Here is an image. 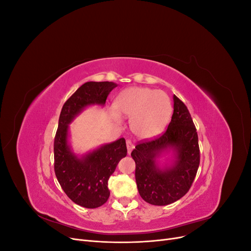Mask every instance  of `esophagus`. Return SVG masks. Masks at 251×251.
Wrapping results in <instances>:
<instances>
[{
  "mask_svg": "<svg viewBox=\"0 0 251 251\" xmlns=\"http://www.w3.org/2000/svg\"><path fill=\"white\" fill-rule=\"evenodd\" d=\"M126 148H127V153L131 154V151L134 149V144H133V142L130 139L126 140Z\"/></svg>",
  "mask_w": 251,
  "mask_h": 251,
  "instance_id": "34e87169",
  "label": "esophagus"
}]
</instances>
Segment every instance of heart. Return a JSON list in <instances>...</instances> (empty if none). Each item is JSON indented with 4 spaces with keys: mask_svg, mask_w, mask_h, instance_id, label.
<instances>
[{
    "mask_svg": "<svg viewBox=\"0 0 251 251\" xmlns=\"http://www.w3.org/2000/svg\"><path fill=\"white\" fill-rule=\"evenodd\" d=\"M115 110L131 117V130L140 138H151L160 134L170 119L172 102L161 90L147 87H130L121 92L114 103ZM113 116L119 120L117 112Z\"/></svg>",
    "mask_w": 251,
    "mask_h": 251,
    "instance_id": "1",
    "label": "heart"
}]
</instances>
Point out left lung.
I'll return each mask as SVG.
<instances>
[{"label": "left lung", "mask_w": 251, "mask_h": 251, "mask_svg": "<svg viewBox=\"0 0 251 251\" xmlns=\"http://www.w3.org/2000/svg\"><path fill=\"white\" fill-rule=\"evenodd\" d=\"M173 148L176 161L159 170L154 159ZM136 163L135 179L141 198L153 205H169L181 199L191 188L200 164L198 134L184 102L174 95V113L166 131L153 139H144L132 151Z\"/></svg>", "instance_id": "8db88e82"}]
</instances>
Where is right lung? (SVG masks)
I'll return each instance as SVG.
<instances>
[{
  "mask_svg": "<svg viewBox=\"0 0 251 251\" xmlns=\"http://www.w3.org/2000/svg\"><path fill=\"white\" fill-rule=\"evenodd\" d=\"M117 85L112 81H88L64 103L54 138V172L65 194L79 206L96 208L108 201V180L121 158L126 156L125 138L105 144L77 158L68 147V125L90 104H104Z\"/></svg>",
  "mask_w": 251,
  "mask_h": 251,
  "instance_id": "obj_1",
  "label": "right lung"
}]
</instances>
